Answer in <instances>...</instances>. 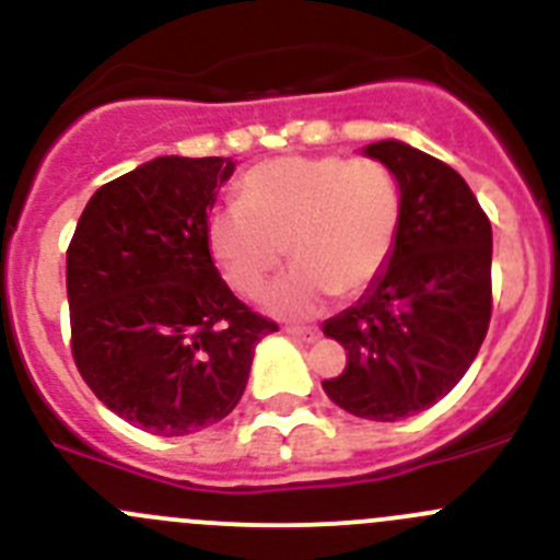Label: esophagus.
<instances>
[{
	"label": "esophagus",
	"mask_w": 560,
	"mask_h": 560,
	"mask_svg": "<svg viewBox=\"0 0 560 560\" xmlns=\"http://www.w3.org/2000/svg\"><path fill=\"white\" fill-rule=\"evenodd\" d=\"M284 332L290 338H295V341H306V343L316 341V336H319V330H316V327H301V325H287Z\"/></svg>",
	"instance_id": "34e87169"
}]
</instances>
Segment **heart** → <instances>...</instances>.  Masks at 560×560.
Returning <instances> with one entry per match:
<instances>
[{
    "label": "heart",
    "instance_id": "1",
    "mask_svg": "<svg viewBox=\"0 0 560 560\" xmlns=\"http://www.w3.org/2000/svg\"><path fill=\"white\" fill-rule=\"evenodd\" d=\"M241 206L211 213L208 252L238 295L257 298L290 254L295 265L262 298L276 316L314 314L325 298L369 290L393 257L400 186L393 171L349 156H279L241 178Z\"/></svg>",
    "mask_w": 560,
    "mask_h": 560
}]
</instances>
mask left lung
Listing matches in <instances>:
<instances>
[{
	"label": "left lung",
	"mask_w": 560,
	"mask_h": 560,
	"mask_svg": "<svg viewBox=\"0 0 560 560\" xmlns=\"http://www.w3.org/2000/svg\"><path fill=\"white\" fill-rule=\"evenodd\" d=\"M400 186L398 241L380 279L322 325L347 349L327 398L365 420L420 415L453 389L490 325L493 230L453 167L400 140L365 145Z\"/></svg>",
	"instance_id": "left-lung-1"
}]
</instances>
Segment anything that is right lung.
<instances>
[{
  "mask_svg": "<svg viewBox=\"0 0 560 560\" xmlns=\"http://www.w3.org/2000/svg\"><path fill=\"white\" fill-rule=\"evenodd\" d=\"M230 156H156L100 186L67 248L72 358L110 411L156 436L224 420L279 325L233 295L208 252Z\"/></svg>",
  "mask_w": 560,
  "mask_h": 560,
  "instance_id": "1",
  "label": "right lung"
}]
</instances>
